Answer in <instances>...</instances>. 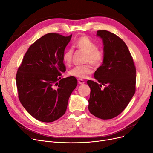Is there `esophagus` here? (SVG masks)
<instances>
[{
  "label": "esophagus",
  "instance_id": "esophagus-1",
  "mask_svg": "<svg viewBox=\"0 0 153 153\" xmlns=\"http://www.w3.org/2000/svg\"><path fill=\"white\" fill-rule=\"evenodd\" d=\"M78 84H79L80 85H83V84H84L85 83V82L84 80H82V79H78Z\"/></svg>",
  "mask_w": 153,
  "mask_h": 153
}]
</instances>
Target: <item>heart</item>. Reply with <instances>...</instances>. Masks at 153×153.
<instances>
[{"label":"heart","instance_id":"b5f03b06","mask_svg":"<svg viewBox=\"0 0 153 153\" xmlns=\"http://www.w3.org/2000/svg\"><path fill=\"white\" fill-rule=\"evenodd\" d=\"M73 46L78 50L82 51L86 53L85 62H90L94 66H100L103 63L104 54L101 50L98 49V45L87 36L78 37L73 42ZM73 56V50L68 48L62 55V61L66 66H69L71 63ZM92 68L89 64L74 67L68 71L69 75L84 79L87 75L92 73Z\"/></svg>","mask_w":153,"mask_h":153}]
</instances>
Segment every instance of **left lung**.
Masks as SVG:
<instances>
[{"label":"left lung","mask_w":153,"mask_h":153,"mask_svg":"<svg viewBox=\"0 0 153 153\" xmlns=\"http://www.w3.org/2000/svg\"><path fill=\"white\" fill-rule=\"evenodd\" d=\"M96 35L103 39L104 60L94 73L98 82L87 81L91 88L88 108L96 117L110 119L126 108L135 94L136 68L128 47L119 37L103 30Z\"/></svg>","instance_id":"1"}]
</instances>
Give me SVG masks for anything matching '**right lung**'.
<instances>
[{"label": "right lung", "mask_w": 153, "mask_h": 153, "mask_svg": "<svg viewBox=\"0 0 153 153\" xmlns=\"http://www.w3.org/2000/svg\"><path fill=\"white\" fill-rule=\"evenodd\" d=\"M71 36L44 35L30 45L18 68V98L28 113L39 121L51 123L62 117L77 86L75 77L61 78L66 71L62 55Z\"/></svg>", "instance_id": "obj_1"}]
</instances>
